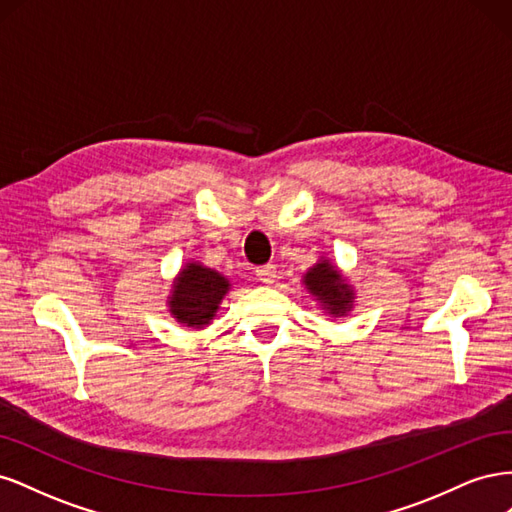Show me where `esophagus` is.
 I'll return each mask as SVG.
<instances>
[{
  "instance_id": "34e87169",
  "label": "esophagus",
  "mask_w": 512,
  "mask_h": 512,
  "mask_svg": "<svg viewBox=\"0 0 512 512\" xmlns=\"http://www.w3.org/2000/svg\"><path fill=\"white\" fill-rule=\"evenodd\" d=\"M256 275H258V280L262 284H273L275 282V275H277L275 265H262V267H258Z\"/></svg>"
}]
</instances>
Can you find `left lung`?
<instances>
[{
    "instance_id": "1",
    "label": "left lung",
    "mask_w": 512,
    "mask_h": 512,
    "mask_svg": "<svg viewBox=\"0 0 512 512\" xmlns=\"http://www.w3.org/2000/svg\"><path fill=\"white\" fill-rule=\"evenodd\" d=\"M307 292L322 305L327 314L346 316L354 303V290L329 260H320L303 275Z\"/></svg>"
}]
</instances>
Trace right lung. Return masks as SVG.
<instances>
[{
    "label": "right lung",
    "mask_w": 512,
    "mask_h": 512,
    "mask_svg": "<svg viewBox=\"0 0 512 512\" xmlns=\"http://www.w3.org/2000/svg\"><path fill=\"white\" fill-rule=\"evenodd\" d=\"M228 288L230 282L222 273L203 267L200 262H185L173 282L168 312L185 327L203 329L220 309Z\"/></svg>",
    "instance_id": "1"
}]
</instances>
